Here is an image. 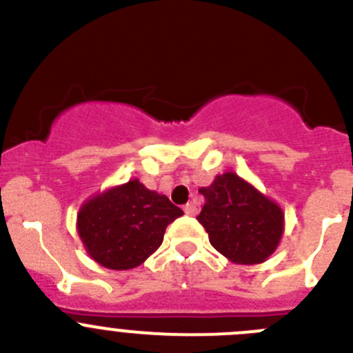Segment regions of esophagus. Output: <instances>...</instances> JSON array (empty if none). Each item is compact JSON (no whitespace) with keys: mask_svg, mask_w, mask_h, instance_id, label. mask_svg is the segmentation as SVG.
I'll list each match as a JSON object with an SVG mask.
<instances>
[{"mask_svg":"<svg viewBox=\"0 0 353 353\" xmlns=\"http://www.w3.org/2000/svg\"><path fill=\"white\" fill-rule=\"evenodd\" d=\"M183 212H185V215L194 216L196 213H198V208H196V205H194V203H187V205L183 206Z\"/></svg>","mask_w":353,"mask_h":353,"instance_id":"obj_1","label":"esophagus"}]
</instances>
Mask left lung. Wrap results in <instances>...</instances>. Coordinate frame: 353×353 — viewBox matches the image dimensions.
I'll use <instances>...</instances> for the list:
<instances>
[{
    "instance_id": "obj_1",
    "label": "left lung",
    "mask_w": 353,
    "mask_h": 353,
    "mask_svg": "<svg viewBox=\"0 0 353 353\" xmlns=\"http://www.w3.org/2000/svg\"><path fill=\"white\" fill-rule=\"evenodd\" d=\"M205 206L198 221L215 250L236 264L264 263L282 240V208L236 173L216 174L201 187Z\"/></svg>"
}]
</instances>
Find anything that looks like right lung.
Listing matches in <instances>:
<instances>
[{
    "instance_id": "obj_1",
    "label": "right lung",
    "mask_w": 353,
    "mask_h": 353,
    "mask_svg": "<svg viewBox=\"0 0 353 353\" xmlns=\"http://www.w3.org/2000/svg\"><path fill=\"white\" fill-rule=\"evenodd\" d=\"M182 215L164 194L134 179L83 203L77 229L92 261L122 271L143 264L161 247L168 224Z\"/></svg>"
}]
</instances>
